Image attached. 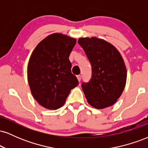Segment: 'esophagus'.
Returning <instances> with one entry per match:
<instances>
[{"label":"esophagus","instance_id":"obj_1","mask_svg":"<svg viewBox=\"0 0 148 148\" xmlns=\"http://www.w3.org/2000/svg\"><path fill=\"white\" fill-rule=\"evenodd\" d=\"M76 78H77V79H78V81H81V75H78L77 76H76Z\"/></svg>","mask_w":148,"mask_h":148}]
</instances>
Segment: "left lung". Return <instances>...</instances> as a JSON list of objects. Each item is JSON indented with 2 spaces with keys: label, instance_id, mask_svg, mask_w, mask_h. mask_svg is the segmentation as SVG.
<instances>
[{
  "label": "left lung",
  "instance_id": "1",
  "mask_svg": "<svg viewBox=\"0 0 148 148\" xmlns=\"http://www.w3.org/2000/svg\"><path fill=\"white\" fill-rule=\"evenodd\" d=\"M78 42L92 69L90 82L82 84L88 103L97 109L111 106L121 96L126 85L127 68L121 54L103 39L80 37Z\"/></svg>",
  "mask_w": 148,
  "mask_h": 148
}]
</instances>
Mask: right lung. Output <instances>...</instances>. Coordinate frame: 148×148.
I'll list each match as a JSON object with an SVG mask.
<instances>
[{
    "instance_id": "right-lung-1",
    "label": "right lung",
    "mask_w": 148,
    "mask_h": 148,
    "mask_svg": "<svg viewBox=\"0 0 148 148\" xmlns=\"http://www.w3.org/2000/svg\"><path fill=\"white\" fill-rule=\"evenodd\" d=\"M76 42V38L64 34H51L36 46L30 56L28 82L34 99L44 108H60L71 90L79 84L71 72L69 60Z\"/></svg>"
}]
</instances>
